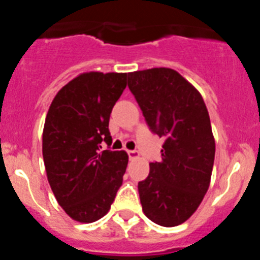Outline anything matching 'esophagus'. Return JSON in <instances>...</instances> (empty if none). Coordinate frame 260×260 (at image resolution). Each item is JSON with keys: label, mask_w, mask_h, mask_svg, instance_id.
<instances>
[{"label": "esophagus", "mask_w": 260, "mask_h": 260, "mask_svg": "<svg viewBox=\"0 0 260 260\" xmlns=\"http://www.w3.org/2000/svg\"><path fill=\"white\" fill-rule=\"evenodd\" d=\"M127 155L130 160H134V158L139 157V152L138 151H127Z\"/></svg>", "instance_id": "34e87169"}]
</instances>
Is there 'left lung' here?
<instances>
[{
    "label": "left lung",
    "mask_w": 260,
    "mask_h": 260,
    "mask_svg": "<svg viewBox=\"0 0 260 260\" xmlns=\"http://www.w3.org/2000/svg\"><path fill=\"white\" fill-rule=\"evenodd\" d=\"M127 86L151 132L164 138L161 161L138 183L144 215L176 226L197 211L207 192L215 160V138L199 91L173 69L128 73Z\"/></svg>",
    "instance_id": "1"
}]
</instances>
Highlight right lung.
<instances>
[{
    "label": "right lung",
    "mask_w": 260,
    "mask_h": 260,
    "mask_svg": "<svg viewBox=\"0 0 260 260\" xmlns=\"http://www.w3.org/2000/svg\"><path fill=\"white\" fill-rule=\"evenodd\" d=\"M126 78V73L79 74L59 89L48 110L43 130L48 182L75 221L102 219L122 185L127 153L100 151V143L112 141L109 117Z\"/></svg>",
    "instance_id": "1"
}]
</instances>
